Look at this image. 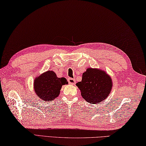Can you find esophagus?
Listing matches in <instances>:
<instances>
[{"label": "esophagus", "mask_w": 146, "mask_h": 146, "mask_svg": "<svg viewBox=\"0 0 146 146\" xmlns=\"http://www.w3.org/2000/svg\"><path fill=\"white\" fill-rule=\"evenodd\" d=\"M68 82L70 84H76V80L73 78H69L68 79Z\"/></svg>", "instance_id": "esophagus-1"}]
</instances>
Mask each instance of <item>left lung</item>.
Segmentation results:
<instances>
[{"label": "left lung", "mask_w": 146, "mask_h": 146, "mask_svg": "<svg viewBox=\"0 0 146 146\" xmlns=\"http://www.w3.org/2000/svg\"><path fill=\"white\" fill-rule=\"evenodd\" d=\"M76 86L82 98L91 104H96L107 98L111 92L112 81L103 70L89 68L82 74V81Z\"/></svg>", "instance_id": "left-lung-1"}]
</instances>
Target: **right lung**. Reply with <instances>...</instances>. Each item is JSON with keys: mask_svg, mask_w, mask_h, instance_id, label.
I'll use <instances>...</instances> for the list:
<instances>
[{"mask_svg": "<svg viewBox=\"0 0 146 146\" xmlns=\"http://www.w3.org/2000/svg\"><path fill=\"white\" fill-rule=\"evenodd\" d=\"M67 84L65 77L58 78L54 72L48 70L35 80L34 89L35 93L44 102H51L60 94L62 86Z\"/></svg>", "mask_w": 146, "mask_h": 146, "instance_id": "obj_1", "label": "right lung"}]
</instances>
